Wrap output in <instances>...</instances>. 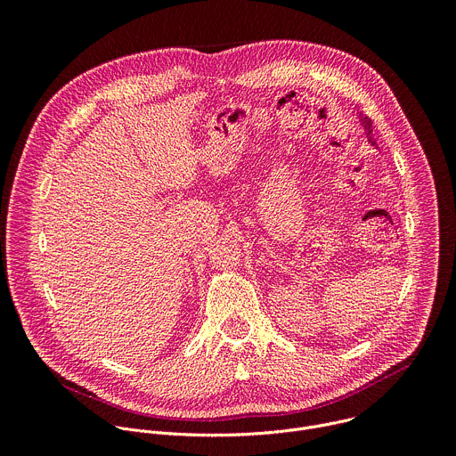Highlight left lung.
Returning <instances> with one entry per match:
<instances>
[{"instance_id": "obj_1", "label": "left lung", "mask_w": 456, "mask_h": 456, "mask_svg": "<svg viewBox=\"0 0 456 456\" xmlns=\"http://www.w3.org/2000/svg\"><path fill=\"white\" fill-rule=\"evenodd\" d=\"M357 117H359V120H361V124H362V127H364L368 142H370L371 146H375V141H373V135H371V120H370L366 115H362L361 111H357ZM375 148H377V146H375Z\"/></svg>"}]
</instances>
